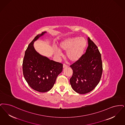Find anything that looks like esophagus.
<instances>
[{
	"mask_svg": "<svg viewBox=\"0 0 125 125\" xmlns=\"http://www.w3.org/2000/svg\"><path fill=\"white\" fill-rule=\"evenodd\" d=\"M68 67V65H66L65 64H63V68H66V67Z\"/></svg>",
	"mask_w": 125,
	"mask_h": 125,
	"instance_id": "obj_1",
	"label": "esophagus"
}]
</instances>
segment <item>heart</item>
Wrapping results in <instances>:
<instances>
[{
	"mask_svg": "<svg viewBox=\"0 0 125 125\" xmlns=\"http://www.w3.org/2000/svg\"><path fill=\"white\" fill-rule=\"evenodd\" d=\"M87 45V41L85 38L76 37L66 39L62 41L58 49L61 52H66V56L67 59L74 63L81 59ZM59 51L57 49L55 50V53L57 56H60L61 54Z\"/></svg>",
	"mask_w": 125,
	"mask_h": 125,
	"instance_id": "b5f03b06",
	"label": "heart"
}]
</instances>
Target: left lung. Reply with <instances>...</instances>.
Instances as JSON below:
<instances>
[{"instance_id":"8db88e82","label":"left lung","mask_w":125,"mask_h":125,"mask_svg":"<svg viewBox=\"0 0 125 125\" xmlns=\"http://www.w3.org/2000/svg\"><path fill=\"white\" fill-rule=\"evenodd\" d=\"M88 46L81 59L70 66L73 75L70 81L72 89L86 94L97 86L100 80L103 66L101 55L96 45L88 38Z\"/></svg>"}]
</instances>
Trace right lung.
Returning <instances> with one entry per match:
<instances>
[{"label": "right lung", "instance_id": "1", "mask_svg": "<svg viewBox=\"0 0 125 125\" xmlns=\"http://www.w3.org/2000/svg\"><path fill=\"white\" fill-rule=\"evenodd\" d=\"M46 32L38 34L29 43L25 51L22 69L24 77L28 85L35 91L47 92L53 87L63 64L39 54L33 43Z\"/></svg>", "mask_w": 125, "mask_h": 125}]
</instances>
